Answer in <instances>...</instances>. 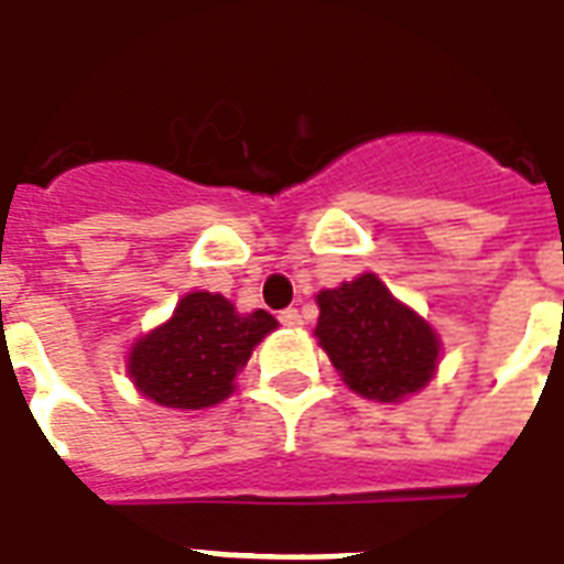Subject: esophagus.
Masks as SVG:
<instances>
[{"instance_id":"1","label":"esophagus","mask_w":564,"mask_h":564,"mask_svg":"<svg viewBox=\"0 0 564 564\" xmlns=\"http://www.w3.org/2000/svg\"><path fill=\"white\" fill-rule=\"evenodd\" d=\"M279 324H282V327H300L303 317H300L297 308H282V312H279Z\"/></svg>"}]
</instances>
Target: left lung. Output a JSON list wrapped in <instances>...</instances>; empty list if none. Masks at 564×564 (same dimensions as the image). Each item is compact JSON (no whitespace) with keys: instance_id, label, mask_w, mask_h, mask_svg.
I'll return each mask as SVG.
<instances>
[{"instance_id":"1","label":"left lung","mask_w":564,"mask_h":564,"mask_svg":"<svg viewBox=\"0 0 564 564\" xmlns=\"http://www.w3.org/2000/svg\"><path fill=\"white\" fill-rule=\"evenodd\" d=\"M317 308V345L362 398L392 404L434 378L437 333L425 317L398 303L375 273L321 291Z\"/></svg>"}]
</instances>
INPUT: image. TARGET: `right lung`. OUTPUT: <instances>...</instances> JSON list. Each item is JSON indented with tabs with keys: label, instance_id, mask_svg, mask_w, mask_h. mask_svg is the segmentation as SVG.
<instances>
[{
	"label": "right lung",
	"instance_id": "obj_1",
	"mask_svg": "<svg viewBox=\"0 0 564 564\" xmlns=\"http://www.w3.org/2000/svg\"><path fill=\"white\" fill-rule=\"evenodd\" d=\"M273 329L276 317L264 308L240 315L223 294L193 291L166 324L133 345L127 375L160 408H214L235 392L237 371H243L252 347Z\"/></svg>",
	"mask_w": 564,
	"mask_h": 564
}]
</instances>
